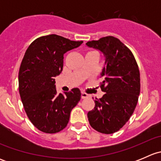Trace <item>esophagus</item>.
Instances as JSON below:
<instances>
[{"label": "esophagus", "mask_w": 161, "mask_h": 161, "mask_svg": "<svg viewBox=\"0 0 161 161\" xmlns=\"http://www.w3.org/2000/svg\"><path fill=\"white\" fill-rule=\"evenodd\" d=\"M81 97H82V99L90 98V95H89V94H87L86 92H82V94H81Z\"/></svg>", "instance_id": "esophagus-1"}]
</instances>
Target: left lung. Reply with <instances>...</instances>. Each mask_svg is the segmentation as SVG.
I'll list each match as a JSON object with an SVG mask.
<instances>
[{"mask_svg":"<svg viewBox=\"0 0 161 161\" xmlns=\"http://www.w3.org/2000/svg\"><path fill=\"white\" fill-rule=\"evenodd\" d=\"M86 44L100 50L105 60L100 87L106 93L94 100L88 120L96 131L112 134L125 125L135 111L140 92L139 68L131 50L115 37L109 36Z\"/></svg>","mask_w":161,"mask_h":161,"instance_id":"left-lung-1","label":"left lung"}]
</instances>
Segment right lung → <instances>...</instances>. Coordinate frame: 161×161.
<instances>
[{
    "label": "right lung",
    "instance_id": "add662e5",
    "mask_svg": "<svg viewBox=\"0 0 161 161\" xmlns=\"http://www.w3.org/2000/svg\"><path fill=\"white\" fill-rule=\"evenodd\" d=\"M82 43L51 34L37 38L25 51L19 72V94L29 119L43 132L64 129L80 100L78 88L57 94L54 78L62 71L64 53Z\"/></svg>",
    "mask_w": 161,
    "mask_h": 161
}]
</instances>
